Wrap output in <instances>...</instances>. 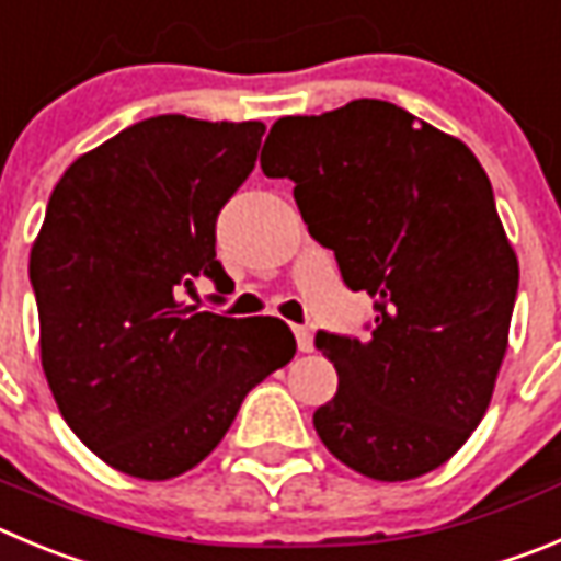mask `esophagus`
I'll use <instances>...</instances> for the list:
<instances>
[{
    "mask_svg": "<svg viewBox=\"0 0 561 561\" xmlns=\"http://www.w3.org/2000/svg\"><path fill=\"white\" fill-rule=\"evenodd\" d=\"M293 334H296L298 352L310 354L312 352V332L307 327H293Z\"/></svg>",
    "mask_w": 561,
    "mask_h": 561,
    "instance_id": "1",
    "label": "esophagus"
}]
</instances>
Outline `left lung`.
Listing matches in <instances>:
<instances>
[{
  "label": "left lung",
  "mask_w": 561,
  "mask_h": 561,
  "mask_svg": "<svg viewBox=\"0 0 561 561\" xmlns=\"http://www.w3.org/2000/svg\"><path fill=\"white\" fill-rule=\"evenodd\" d=\"M260 165L296 182L312 238L345 285L374 296L368 340L316 334L337 370L312 415L318 437L368 479L439 468L493 399L517 296L484 169L462 140L381 99L279 118Z\"/></svg>",
  "instance_id": "1"
}]
</instances>
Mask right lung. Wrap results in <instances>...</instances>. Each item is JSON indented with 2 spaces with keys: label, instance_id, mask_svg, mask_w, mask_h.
Masks as SVG:
<instances>
[{
  "label": "right lung",
  "instance_id": "obj_1",
  "mask_svg": "<svg viewBox=\"0 0 561 561\" xmlns=\"http://www.w3.org/2000/svg\"><path fill=\"white\" fill-rule=\"evenodd\" d=\"M265 124L154 115L68 165L30 254L41 363L60 415L110 468L146 481L202 462L240 404L296 354L287 323L180 305L227 290L216 221Z\"/></svg>",
  "mask_w": 561,
  "mask_h": 561
}]
</instances>
